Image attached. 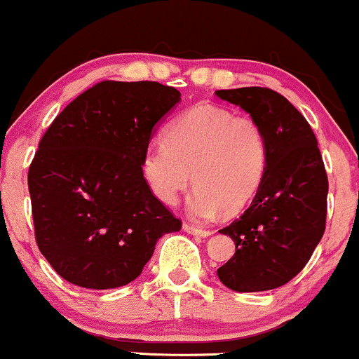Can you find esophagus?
Returning <instances> with one entry per match:
<instances>
[{
    "instance_id": "esophagus-1",
    "label": "esophagus",
    "mask_w": 359,
    "mask_h": 359,
    "mask_svg": "<svg viewBox=\"0 0 359 359\" xmlns=\"http://www.w3.org/2000/svg\"><path fill=\"white\" fill-rule=\"evenodd\" d=\"M184 231H187V233L191 235H198V237H210L212 233L211 230H203V228H198V226H192V224H184Z\"/></svg>"
}]
</instances>
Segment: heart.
I'll return each mask as SVG.
<instances>
[{
    "instance_id": "obj_1",
    "label": "heart",
    "mask_w": 359,
    "mask_h": 359,
    "mask_svg": "<svg viewBox=\"0 0 359 359\" xmlns=\"http://www.w3.org/2000/svg\"><path fill=\"white\" fill-rule=\"evenodd\" d=\"M267 163L269 143L261 122L199 104L175 117L165 137L148 144L141 165L153 194L165 204H175L194 180L198 189L189 198V212L210 219L219 210L237 215L249 206Z\"/></svg>"
}]
</instances>
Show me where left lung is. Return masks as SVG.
I'll list each match as a JSON object with an SVG mask.
<instances>
[{"label": "left lung", "instance_id": "obj_1", "mask_svg": "<svg viewBox=\"0 0 359 359\" xmlns=\"http://www.w3.org/2000/svg\"><path fill=\"white\" fill-rule=\"evenodd\" d=\"M261 122L269 143L264 182L240 218L219 230L235 255L218 269L233 291H267L291 281L325 231L329 180L312 128L281 93L262 86L218 90Z\"/></svg>", "mask_w": 359, "mask_h": 359}]
</instances>
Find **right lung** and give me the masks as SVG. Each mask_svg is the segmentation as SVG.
I'll return each instance as SVG.
<instances>
[{"label":"right lung","instance_id":"obj_1","mask_svg":"<svg viewBox=\"0 0 359 359\" xmlns=\"http://www.w3.org/2000/svg\"><path fill=\"white\" fill-rule=\"evenodd\" d=\"M180 100L156 81L93 85L66 105L29 168L35 242L66 281L90 290L135 281L182 222L153 196L143 155L153 126Z\"/></svg>","mask_w":359,"mask_h":359}]
</instances>
